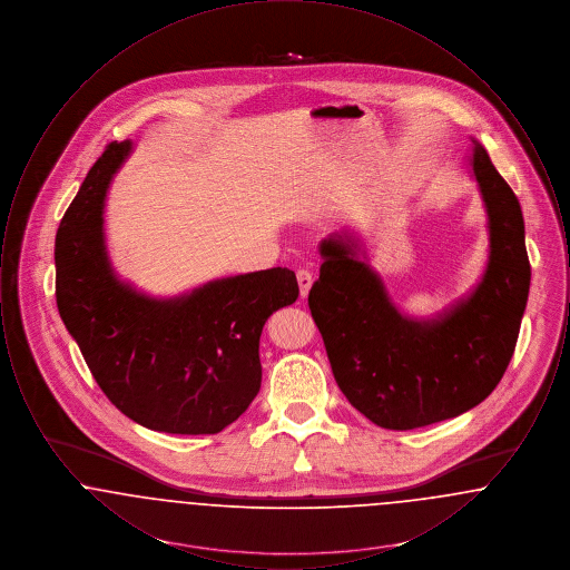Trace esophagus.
I'll use <instances>...</instances> for the list:
<instances>
[{"instance_id": "34e87169", "label": "esophagus", "mask_w": 570, "mask_h": 570, "mask_svg": "<svg viewBox=\"0 0 570 570\" xmlns=\"http://www.w3.org/2000/svg\"><path fill=\"white\" fill-rule=\"evenodd\" d=\"M297 282L301 297H307V293H309V288H312V282H314V275H312L309 269H298Z\"/></svg>"}]
</instances>
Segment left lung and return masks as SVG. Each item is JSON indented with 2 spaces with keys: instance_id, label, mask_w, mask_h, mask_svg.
<instances>
[{
  "instance_id": "8db88e82",
  "label": "left lung",
  "mask_w": 570,
  "mask_h": 570,
  "mask_svg": "<svg viewBox=\"0 0 570 570\" xmlns=\"http://www.w3.org/2000/svg\"><path fill=\"white\" fill-rule=\"evenodd\" d=\"M470 164L488 209V269L470 297L438 318L404 316L348 235L321 244L312 318L337 386L384 430H416L479 406L515 353L530 293L523 216L476 140Z\"/></svg>"
}]
</instances>
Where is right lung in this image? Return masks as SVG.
<instances>
[{"label":"right lung","instance_id":"right-lung-1","mask_svg":"<svg viewBox=\"0 0 570 570\" xmlns=\"http://www.w3.org/2000/svg\"><path fill=\"white\" fill-rule=\"evenodd\" d=\"M132 142H110L89 168L55 237V297L110 404L166 434H217L261 391L258 342L275 309L295 303V272L273 267L151 298L124 284L105 245L110 179Z\"/></svg>","mask_w":570,"mask_h":570}]
</instances>
